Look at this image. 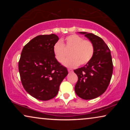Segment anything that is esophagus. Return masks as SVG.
<instances>
[{
    "mask_svg": "<svg viewBox=\"0 0 130 130\" xmlns=\"http://www.w3.org/2000/svg\"><path fill=\"white\" fill-rule=\"evenodd\" d=\"M68 71H69V72H70V73H72L73 72V70H72V69H68Z\"/></svg>",
    "mask_w": 130,
    "mask_h": 130,
    "instance_id": "1",
    "label": "esophagus"
}]
</instances>
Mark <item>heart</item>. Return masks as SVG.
I'll use <instances>...</instances> for the list:
<instances>
[{"instance_id": "1", "label": "heart", "mask_w": 130, "mask_h": 130, "mask_svg": "<svg viewBox=\"0 0 130 130\" xmlns=\"http://www.w3.org/2000/svg\"><path fill=\"white\" fill-rule=\"evenodd\" d=\"M66 44L58 41L53 46V53L55 58L60 63L65 60L66 54L64 47L66 49H71L69 53L70 57L64 63L66 67L73 68L80 64L88 63L93 57L94 47L90 41L84 40L82 37L76 34L70 35L65 38Z\"/></svg>"}]
</instances>
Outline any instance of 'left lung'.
Masks as SVG:
<instances>
[{
  "label": "left lung",
  "mask_w": 130,
  "mask_h": 130,
  "mask_svg": "<svg viewBox=\"0 0 130 130\" xmlns=\"http://www.w3.org/2000/svg\"><path fill=\"white\" fill-rule=\"evenodd\" d=\"M93 44L94 54L86 64L74 70L78 81L75 92L82 99L96 98L105 92L111 81L113 64L111 51L104 41L97 35L86 32H79Z\"/></svg>",
  "instance_id": "8db88e82"
}]
</instances>
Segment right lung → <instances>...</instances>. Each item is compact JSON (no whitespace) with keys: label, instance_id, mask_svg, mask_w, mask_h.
I'll use <instances>...</instances> for the list:
<instances>
[{"label":"right lung","instance_id":"obj_1","mask_svg":"<svg viewBox=\"0 0 130 130\" xmlns=\"http://www.w3.org/2000/svg\"><path fill=\"white\" fill-rule=\"evenodd\" d=\"M58 37L52 34L38 35L23 48L19 61L22 84L38 100L48 101L57 95L68 71L55 58L53 46Z\"/></svg>","mask_w":130,"mask_h":130}]
</instances>
